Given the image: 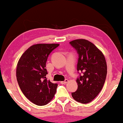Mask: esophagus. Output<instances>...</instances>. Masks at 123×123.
Wrapping results in <instances>:
<instances>
[{"label": "esophagus", "instance_id": "esophagus-1", "mask_svg": "<svg viewBox=\"0 0 123 123\" xmlns=\"http://www.w3.org/2000/svg\"><path fill=\"white\" fill-rule=\"evenodd\" d=\"M68 81H68V80L66 79V80H65L64 81H61L60 83H61L62 84H66V83H67Z\"/></svg>", "mask_w": 123, "mask_h": 123}]
</instances>
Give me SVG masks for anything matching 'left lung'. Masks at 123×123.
I'll use <instances>...</instances> for the list:
<instances>
[{
    "label": "left lung",
    "instance_id": "left-lung-1",
    "mask_svg": "<svg viewBox=\"0 0 123 123\" xmlns=\"http://www.w3.org/2000/svg\"><path fill=\"white\" fill-rule=\"evenodd\" d=\"M69 43L79 54L77 71L83 73L76 80L77 90L72 93V96L78 102L86 104L92 102L102 89L107 75L106 61L102 52L90 41L79 39Z\"/></svg>",
    "mask_w": 123,
    "mask_h": 123
}]
</instances>
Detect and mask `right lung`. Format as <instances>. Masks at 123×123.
<instances>
[{
  "mask_svg": "<svg viewBox=\"0 0 123 123\" xmlns=\"http://www.w3.org/2000/svg\"><path fill=\"white\" fill-rule=\"evenodd\" d=\"M59 44L39 43L30 46L20 57L16 77L20 88L30 101L38 106L49 103L55 95L58 84L46 79L47 58Z\"/></svg>",
  "mask_w": 123,
  "mask_h": 123,
  "instance_id": "1",
  "label": "right lung"
}]
</instances>
